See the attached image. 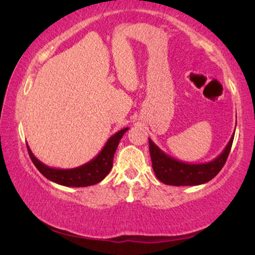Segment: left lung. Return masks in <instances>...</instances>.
Here are the masks:
<instances>
[{"instance_id":"obj_1","label":"left lung","mask_w":255,"mask_h":255,"mask_svg":"<svg viewBox=\"0 0 255 255\" xmlns=\"http://www.w3.org/2000/svg\"><path fill=\"white\" fill-rule=\"evenodd\" d=\"M236 128V127H235ZM235 131L230 141L217 157L206 163L190 164L179 161L170 156L149 139V154L152 158V166L156 178L164 184L169 185H199L214 179L223 169L224 164L230 155Z\"/></svg>"}]
</instances>
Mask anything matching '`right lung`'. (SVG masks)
<instances>
[{
    "label": "right lung",
    "mask_w": 255,
    "mask_h": 255,
    "mask_svg": "<svg viewBox=\"0 0 255 255\" xmlns=\"http://www.w3.org/2000/svg\"><path fill=\"white\" fill-rule=\"evenodd\" d=\"M124 128L115 135H112L96 157L91 161L83 164V165L74 167V169H55L46 165L34 156L31 149L27 144L28 153L30 155L32 163L37 167L40 173L53 182L65 185V187H89V185L97 184L109 174L112 165H114V155L118 144L124 133L128 130Z\"/></svg>",
    "instance_id": "obj_1"
}]
</instances>
